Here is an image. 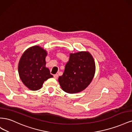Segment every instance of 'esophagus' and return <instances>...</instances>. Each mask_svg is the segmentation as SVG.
Listing matches in <instances>:
<instances>
[{"label":"esophagus","instance_id":"1","mask_svg":"<svg viewBox=\"0 0 132 132\" xmlns=\"http://www.w3.org/2000/svg\"><path fill=\"white\" fill-rule=\"evenodd\" d=\"M53 77H54V79H57L58 78V74H54V75H53Z\"/></svg>","mask_w":132,"mask_h":132}]
</instances>
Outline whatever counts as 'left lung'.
Here are the masks:
<instances>
[{
    "label": "left lung",
    "instance_id": "8db88e82",
    "mask_svg": "<svg viewBox=\"0 0 132 132\" xmlns=\"http://www.w3.org/2000/svg\"><path fill=\"white\" fill-rule=\"evenodd\" d=\"M95 73V63L88 52L70 53L69 61L58 82L63 91L75 94L85 89L93 80Z\"/></svg>",
    "mask_w": 132,
    "mask_h": 132
}]
</instances>
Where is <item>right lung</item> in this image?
<instances>
[{
	"label": "right lung",
	"instance_id": "obj_1",
	"mask_svg": "<svg viewBox=\"0 0 132 132\" xmlns=\"http://www.w3.org/2000/svg\"><path fill=\"white\" fill-rule=\"evenodd\" d=\"M46 50L38 46L26 50L20 59L18 66L19 77L26 87L32 91L40 89L44 81L53 78L46 67Z\"/></svg>",
	"mask_w": 132,
	"mask_h": 132
}]
</instances>
